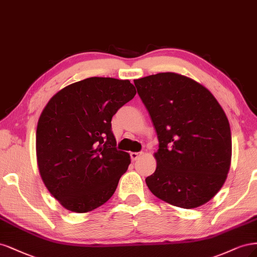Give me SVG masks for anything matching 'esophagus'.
<instances>
[{
  "label": "esophagus",
  "instance_id": "obj_1",
  "mask_svg": "<svg viewBox=\"0 0 257 257\" xmlns=\"http://www.w3.org/2000/svg\"><path fill=\"white\" fill-rule=\"evenodd\" d=\"M142 155V153H130V157H131V159L134 160V161H136L139 157Z\"/></svg>",
  "mask_w": 257,
  "mask_h": 257
}]
</instances>
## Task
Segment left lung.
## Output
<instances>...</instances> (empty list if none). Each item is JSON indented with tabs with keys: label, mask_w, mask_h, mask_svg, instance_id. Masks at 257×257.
Segmentation results:
<instances>
[{
	"label": "left lung",
	"mask_w": 257,
	"mask_h": 257,
	"mask_svg": "<svg viewBox=\"0 0 257 257\" xmlns=\"http://www.w3.org/2000/svg\"><path fill=\"white\" fill-rule=\"evenodd\" d=\"M135 85L159 140L147 187L180 208L210 201L225 183L231 160L230 128L222 106L205 86L175 72L141 78Z\"/></svg>",
	"instance_id": "1"
}]
</instances>
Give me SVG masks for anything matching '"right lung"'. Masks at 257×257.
Segmentation results:
<instances>
[{
  "mask_svg": "<svg viewBox=\"0 0 257 257\" xmlns=\"http://www.w3.org/2000/svg\"><path fill=\"white\" fill-rule=\"evenodd\" d=\"M137 94L129 80L87 78L59 90L36 129L40 177L69 211H93L110 200L130 164L116 150L113 115Z\"/></svg>",
  "mask_w": 257,
  "mask_h": 257,
  "instance_id": "1",
  "label": "right lung"
}]
</instances>
